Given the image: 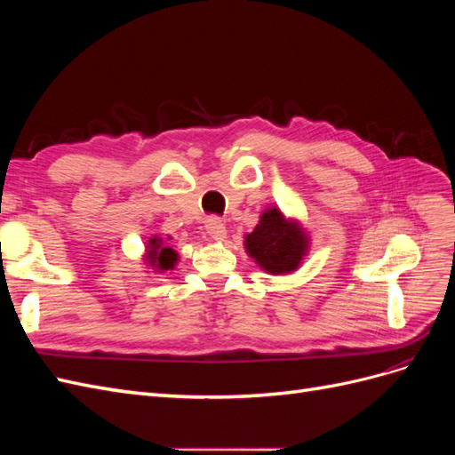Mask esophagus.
Listing matches in <instances>:
<instances>
[{"mask_svg":"<svg viewBox=\"0 0 455 455\" xmlns=\"http://www.w3.org/2000/svg\"><path fill=\"white\" fill-rule=\"evenodd\" d=\"M204 228H206V233H209V235L214 241H224L226 235H228L226 226H224V222L220 218H209V220H206V226Z\"/></svg>","mask_w":455,"mask_h":455,"instance_id":"esophagus-1","label":"esophagus"}]
</instances>
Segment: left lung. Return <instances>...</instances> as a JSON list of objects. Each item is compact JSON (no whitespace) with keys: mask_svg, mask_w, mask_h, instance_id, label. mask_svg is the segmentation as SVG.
Returning a JSON list of instances; mask_svg holds the SVG:
<instances>
[{"mask_svg":"<svg viewBox=\"0 0 455 455\" xmlns=\"http://www.w3.org/2000/svg\"><path fill=\"white\" fill-rule=\"evenodd\" d=\"M244 251L269 275L294 273L309 252V237L294 218L279 206H269L259 216L252 233L244 235Z\"/></svg>","mask_w":455,"mask_h":455,"instance_id":"obj_1","label":"left lung"}]
</instances>
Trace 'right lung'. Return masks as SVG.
<instances>
[{"instance_id":"obj_1","label":"right lung","mask_w":455,"mask_h":455,"mask_svg":"<svg viewBox=\"0 0 455 455\" xmlns=\"http://www.w3.org/2000/svg\"><path fill=\"white\" fill-rule=\"evenodd\" d=\"M144 261L156 273H164L169 269H174L176 261H178V254L172 246H169V243H164L161 237L154 235V237H149V241L146 243Z\"/></svg>"}]
</instances>
